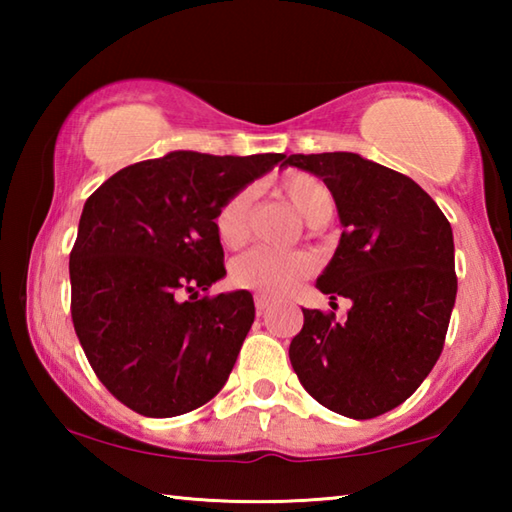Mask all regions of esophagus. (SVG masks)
Masks as SVG:
<instances>
[{
	"instance_id": "34e87169",
	"label": "esophagus",
	"mask_w": 512,
	"mask_h": 512,
	"mask_svg": "<svg viewBox=\"0 0 512 512\" xmlns=\"http://www.w3.org/2000/svg\"><path fill=\"white\" fill-rule=\"evenodd\" d=\"M268 307H271V300H268L266 296H255V309H257V316L266 314Z\"/></svg>"
}]
</instances>
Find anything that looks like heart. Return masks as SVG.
Returning a JSON list of instances; mask_svg holds the SVG:
<instances>
[{
  "label": "heart",
  "instance_id": "b5f03b06",
  "mask_svg": "<svg viewBox=\"0 0 512 512\" xmlns=\"http://www.w3.org/2000/svg\"><path fill=\"white\" fill-rule=\"evenodd\" d=\"M280 192L307 223H327L334 210V198L323 180L309 173H289L280 183ZM250 192L232 194L216 214V235L221 244L237 248L248 237ZM314 271V257L293 250V253H277V250L255 248L241 255L232 264L230 277L241 289L257 291L262 296H284Z\"/></svg>",
  "mask_w": 512,
  "mask_h": 512
}]
</instances>
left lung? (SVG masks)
Listing matches in <instances>:
<instances>
[{"label": "left lung", "mask_w": 512, "mask_h": 512, "mask_svg": "<svg viewBox=\"0 0 512 512\" xmlns=\"http://www.w3.org/2000/svg\"><path fill=\"white\" fill-rule=\"evenodd\" d=\"M282 167L332 192L343 235L316 287L352 302L345 323L302 309L291 366L329 411L377 418L409 400L443 352L458 287L452 225L409 176L359 153H296Z\"/></svg>", "instance_id": "1"}]
</instances>
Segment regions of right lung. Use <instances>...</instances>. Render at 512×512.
<instances>
[{
    "mask_svg": "<svg viewBox=\"0 0 512 512\" xmlns=\"http://www.w3.org/2000/svg\"><path fill=\"white\" fill-rule=\"evenodd\" d=\"M282 160L171 151L117 171L85 201L69 255L72 320L128 409L173 418L228 381L255 302L246 289L198 298L225 275L216 214Z\"/></svg>",
    "mask_w": 512,
    "mask_h": 512,
    "instance_id": "right-lung-1",
    "label": "right lung"
}]
</instances>
